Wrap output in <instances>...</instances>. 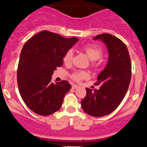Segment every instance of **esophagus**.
<instances>
[{
	"mask_svg": "<svg viewBox=\"0 0 147 147\" xmlns=\"http://www.w3.org/2000/svg\"><path fill=\"white\" fill-rule=\"evenodd\" d=\"M71 88H72L73 89H78V88H79V86H78V85H72Z\"/></svg>",
	"mask_w": 147,
	"mask_h": 147,
	"instance_id": "1",
	"label": "esophagus"
}]
</instances>
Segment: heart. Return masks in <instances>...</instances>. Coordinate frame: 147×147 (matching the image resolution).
<instances>
[{
  "mask_svg": "<svg viewBox=\"0 0 147 147\" xmlns=\"http://www.w3.org/2000/svg\"><path fill=\"white\" fill-rule=\"evenodd\" d=\"M82 49L85 51L86 55L88 56L90 59L92 61H95L98 60L101 57L103 54V50L100 47L96 46V45H85L82 47ZM72 56H73V53L71 49H69L63 55V62L65 64L69 65L70 64L72 61ZM71 78L74 81H76L77 82H80L81 81L86 79L88 78V74L86 71H78L71 74Z\"/></svg>",
  "mask_w": 147,
  "mask_h": 147,
  "instance_id": "heart-1",
  "label": "heart"
}]
</instances>
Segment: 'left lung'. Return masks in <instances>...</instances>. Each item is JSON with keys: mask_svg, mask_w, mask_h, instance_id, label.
<instances>
[{"mask_svg": "<svg viewBox=\"0 0 147 147\" xmlns=\"http://www.w3.org/2000/svg\"><path fill=\"white\" fill-rule=\"evenodd\" d=\"M108 49L109 58L105 69L98 76V90L86 88V96L81 101L83 111L93 117H103L113 112L123 100L131 78V61L126 45L109 33L97 35Z\"/></svg>", "mask_w": 147, "mask_h": 147, "instance_id": "left-lung-1", "label": "left lung"}]
</instances>
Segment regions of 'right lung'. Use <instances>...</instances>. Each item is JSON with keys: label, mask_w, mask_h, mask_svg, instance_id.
Segmentation results:
<instances>
[{"label": "right lung", "mask_w": 147, "mask_h": 147, "mask_svg": "<svg viewBox=\"0 0 147 147\" xmlns=\"http://www.w3.org/2000/svg\"><path fill=\"white\" fill-rule=\"evenodd\" d=\"M78 40L44 30L27 40L20 56L17 84L22 99L34 113L48 116L60 109L71 85L52 82V76L63 64V55Z\"/></svg>", "instance_id": "obj_1"}]
</instances>
